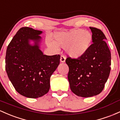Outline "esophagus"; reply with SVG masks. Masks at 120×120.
<instances>
[{
  "label": "esophagus",
  "mask_w": 120,
  "mask_h": 120,
  "mask_svg": "<svg viewBox=\"0 0 120 120\" xmlns=\"http://www.w3.org/2000/svg\"><path fill=\"white\" fill-rule=\"evenodd\" d=\"M60 61L61 63H64L65 61V57L64 55H61L60 57Z\"/></svg>",
  "instance_id": "1"
}]
</instances>
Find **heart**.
I'll list each match as a JSON object with an SVG mask.
<instances>
[{
	"instance_id": "heart-1",
	"label": "heart",
	"mask_w": 120,
	"mask_h": 120,
	"mask_svg": "<svg viewBox=\"0 0 120 120\" xmlns=\"http://www.w3.org/2000/svg\"><path fill=\"white\" fill-rule=\"evenodd\" d=\"M93 36L90 32L77 30L67 32H58L53 41H48L47 45L53 49L65 48L67 53L73 58H79L86 53L91 45Z\"/></svg>"
}]
</instances>
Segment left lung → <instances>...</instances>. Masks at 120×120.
Returning <instances> with one entry per match:
<instances>
[{"mask_svg": "<svg viewBox=\"0 0 120 120\" xmlns=\"http://www.w3.org/2000/svg\"><path fill=\"white\" fill-rule=\"evenodd\" d=\"M92 32L90 48L77 59L68 57V79L73 93L80 97H89L103 90L110 72L111 53L105 42L104 33L99 29L89 27Z\"/></svg>", "mask_w": 120, "mask_h": 120, "instance_id": "8db88e82", "label": "left lung"}]
</instances>
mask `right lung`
Here are the masks:
<instances>
[{
  "label": "right lung",
  "mask_w": 120,
  "mask_h": 120,
  "mask_svg": "<svg viewBox=\"0 0 120 120\" xmlns=\"http://www.w3.org/2000/svg\"><path fill=\"white\" fill-rule=\"evenodd\" d=\"M43 32L30 27H22L8 45L6 70L8 77L19 94L36 98L49 91L50 77L60 63V56H47L40 49ZM33 40L34 45L29 41Z\"/></svg>",
  "instance_id": "1"
}]
</instances>
